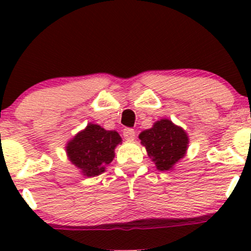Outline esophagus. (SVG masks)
Segmentation results:
<instances>
[{
    "label": "esophagus",
    "instance_id": "34e87169",
    "mask_svg": "<svg viewBox=\"0 0 251 251\" xmlns=\"http://www.w3.org/2000/svg\"><path fill=\"white\" fill-rule=\"evenodd\" d=\"M123 135L126 140L132 141V140H135V137H136V131L133 130V128H125V130L123 131Z\"/></svg>",
    "mask_w": 251,
    "mask_h": 251
}]
</instances>
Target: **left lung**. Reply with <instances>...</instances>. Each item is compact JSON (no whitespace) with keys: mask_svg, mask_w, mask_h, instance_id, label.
I'll list each match as a JSON object with an SVG mask.
<instances>
[{"mask_svg":"<svg viewBox=\"0 0 251 251\" xmlns=\"http://www.w3.org/2000/svg\"><path fill=\"white\" fill-rule=\"evenodd\" d=\"M138 137L159 171L174 170L188 149L187 132L169 119L155 121L151 128L142 131Z\"/></svg>","mask_w":251,"mask_h":251,"instance_id":"left-lung-1","label":"left lung"}]
</instances>
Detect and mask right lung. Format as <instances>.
<instances>
[{
    "label": "right lung",
    "mask_w": 251,
    "mask_h": 251,
    "mask_svg": "<svg viewBox=\"0 0 251 251\" xmlns=\"http://www.w3.org/2000/svg\"><path fill=\"white\" fill-rule=\"evenodd\" d=\"M115 130H105L97 124H88L65 146L68 159L85 177L103 174L115 156V148L121 143Z\"/></svg>",
    "instance_id": "obj_1"
}]
</instances>
